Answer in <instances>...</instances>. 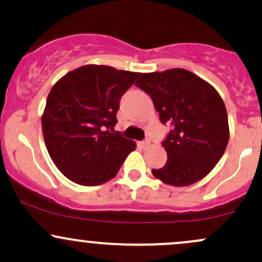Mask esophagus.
Listing matches in <instances>:
<instances>
[{
    "mask_svg": "<svg viewBox=\"0 0 262 262\" xmlns=\"http://www.w3.org/2000/svg\"><path fill=\"white\" fill-rule=\"evenodd\" d=\"M149 145H150V140L149 139H146V140H144V141H140V146L143 149H146Z\"/></svg>",
    "mask_w": 262,
    "mask_h": 262,
    "instance_id": "34e87169",
    "label": "esophagus"
}]
</instances>
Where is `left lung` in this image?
<instances>
[{
	"instance_id": "left-lung-1",
	"label": "left lung",
	"mask_w": 262,
	"mask_h": 262,
	"mask_svg": "<svg viewBox=\"0 0 262 262\" xmlns=\"http://www.w3.org/2000/svg\"><path fill=\"white\" fill-rule=\"evenodd\" d=\"M135 85L151 97L161 123L172 125L162 141L166 164L152 175L176 187L206 177L229 140L227 108L217 90L185 69L141 74Z\"/></svg>"
}]
</instances>
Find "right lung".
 I'll return each instance as SVG.
<instances>
[{
    "label": "right lung",
    "mask_w": 262,
    "mask_h": 262,
    "mask_svg": "<svg viewBox=\"0 0 262 262\" xmlns=\"http://www.w3.org/2000/svg\"><path fill=\"white\" fill-rule=\"evenodd\" d=\"M139 73L85 65L62 76L48 96L41 128L48 152L70 181L97 186L117 175L135 150L113 127L122 95Z\"/></svg>",
    "instance_id": "add662e5"
}]
</instances>
